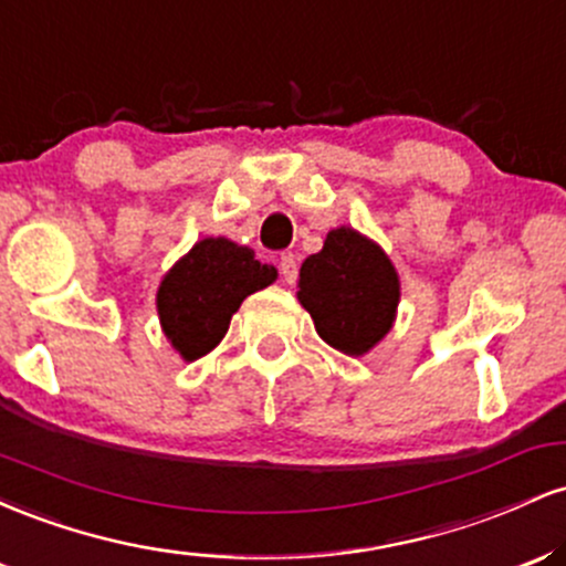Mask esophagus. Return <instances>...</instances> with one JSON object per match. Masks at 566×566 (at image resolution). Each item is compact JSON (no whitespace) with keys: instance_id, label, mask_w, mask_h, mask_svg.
<instances>
[{"instance_id":"obj_1","label":"esophagus","mask_w":566,"mask_h":566,"mask_svg":"<svg viewBox=\"0 0 566 566\" xmlns=\"http://www.w3.org/2000/svg\"><path fill=\"white\" fill-rule=\"evenodd\" d=\"M279 271H282V279L287 284H292L297 279V261L295 255H290V252H284L282 258H279Z\"/></svg>"}]
</instances>
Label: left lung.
Returning <instances> with one entry per match:
<instances>
[{
    "label": "left lung",
    "mask_w": 566,
    "mask_h": 566,
    "mask_svg": "<svg viewBox=\"0 0 566 566\" xmlns=\"http://www.w3.org/2000/svg\"><path fill=\"white\" fill-rule=\"evenodd\" d=\"M401 282L378 242L350 226L327 233L297 276V301L314 319L327 346L346 356H365L391 333Z\"/></svg>",
    "instance_id": "8db88e82"
}]
</instances>
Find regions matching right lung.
Wrapping results in <instances>:
<instances>
[{
	"instance_id": "obj_1",
	"label": "right lung",
	"mask_w": 566,
	"mask_h": 566,
	"mask_svg": "<svg viewBox=\"0 0 566 566\" xmlns=\"http://www.w3.org/2000/svg\"><path fill=\"white\" fill-rule=\"evenodd\" d=\"M276 269L226 237L199 239L157 290L161 333L184 361H197L229 333L231 316L252 292L276 282Z\"/></svg>"
}]
</instances>
